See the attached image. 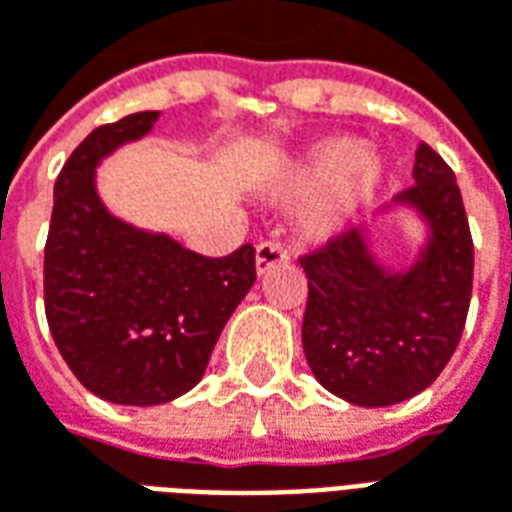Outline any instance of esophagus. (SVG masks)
I'll return each instance as SVG.
<instances>
[{"mask_svg":"<svg viewBox=\"0 0 512 512\" xmlns=\"http://www.w3.org/2000/svg\"><path fill=\"white\" fill-rule=\"evenodd\" d=\"M290 252L279 241H263L257 244V274H266L268 268L288 263Z\"/></svg>","mask_w":512,"mask_h":512,"instance_id":"1","label":"esophagus"}]
</instances>
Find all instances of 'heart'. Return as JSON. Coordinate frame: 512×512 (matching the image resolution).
Instances as JSON below:
<instances>
[{"instance_id":"heart-1","label":"heart","mask_w":512,"mask_h":512,"mask_svg":"<svg viewBox=\"0 0 512 512\" xmlns=\"http://www.w3.org/2000/svg\"><path fill=\"white\" fill-rule=\"evenodd\" d=\"M376 156L365 153L362 142L356 139H326L315 145L301 158L299 164L282 175L279 191L285 197H299L323 191L321 200L312 205L310 230L312 233H329L334 224L340 222L345 208L354 202H362L376 189L378 180Z\"/></svg>"}]
</instances>
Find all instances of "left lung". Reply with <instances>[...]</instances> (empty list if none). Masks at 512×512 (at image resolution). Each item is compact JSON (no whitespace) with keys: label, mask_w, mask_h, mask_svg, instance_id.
Returning a JSON list of instances; mask_svg holds the SVG:
<instances>
[{"label":"left lung","mask_w":512,"mask_h":512,"mask_svg":"<svg viewBox=\"0 0 512 512\" xmlns=\"http://www.w3.org/2000/svg\"><path fill=\"white\" fill-rule=\"evenodd\" d=\"M414 180L400 200L425 213L433 238L411 271H381L362 230H343L299 255L310 285L301 323L307 365L354 406H392L428 389L469 315L474 241L455 172L419 145Z\"/></svg>","instance_id":"left-lung-1"}]
</instances>
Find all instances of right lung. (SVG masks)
<instances>
[{
  "label": "right lung",
  "mask_w": 512,
  "mask_h": 512,
  "mask_svg": "<svg viewBox=\"0 0 512 512\" xmlns=\"http://www.w3.org/2000/svg\"><path fill=\"white\" fill-rule=\"evenodd\" d=\"M136 112L87 134L54 183L43 255L51 337L93 395L120 406L169 403L197 384L224 323L255 285V246L197 255L134 230L95 194V164L150 131Z\"/></svg>",
  "instance_id": "right-lung-1"
}]
</instances>
